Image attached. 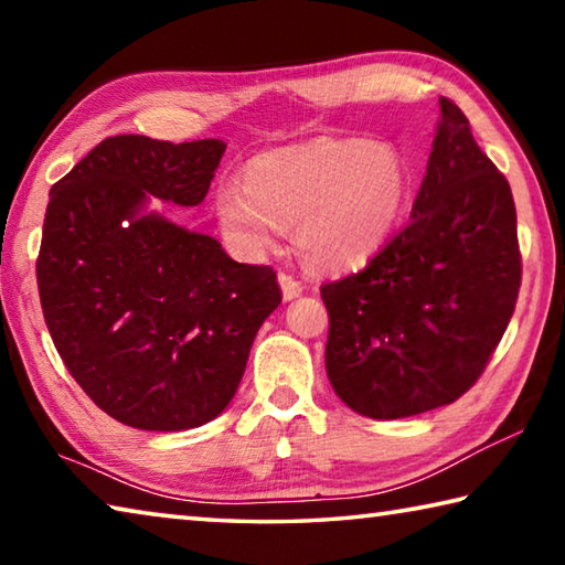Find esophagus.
<instances>
[{"instance_id":"1","label":"esophagus","mask_w":565,"mask_h":565,"mask_svg":"<svg viewBox=\"0 0 565 565\" xmlns=\"http://www.w3.org/2000/svg\"><path fill=\"white\" fill-rule=\"evenodd\" d=\"M279 286H281V296H284V301H291V299H296V296H299L301 291H303V286H301V281H296L291 274H279Z\"/></svg>"}]
</instances>
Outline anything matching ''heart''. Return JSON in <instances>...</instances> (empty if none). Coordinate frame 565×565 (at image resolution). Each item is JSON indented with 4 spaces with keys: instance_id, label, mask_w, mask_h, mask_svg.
Returning a JSON list of instances; mask_svg holds the SVG:
<instances>
[{
    "instance_id": "obj_1",
    "label": "heart",
    "mask_w": 565,
    "mask_h": 565,
    "mask_svg": "<svg viewBox=\"0 0 565 565\" xmlns=\"http://www.w3.org/2000/svg\"><path fill=\"white\" fill-rule=\"evenodd\" d=\"M411 194L404 157L366 139H319L254 159L242 181L214 194L226 246L252 259L294 224V242L313 269H356L381 252Z\"/></svg>"
}]
</instances>
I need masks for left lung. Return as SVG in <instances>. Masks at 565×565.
Instances as JSON below:
<instances>
[{
	"mask_svg": "<svg viewBox=\"0 0 565 565\" xmlns=\"http://www.w3.org/2000/svg\"><path fill=\"white\" fill-rule=\"evenodd\" d=\"M431 157L408 224L359 274L321 286L327 374L369 418L454 404L499 347L521 286L511 186L466 114L438 99Z\"/></svg>",
	"mask_w": 565,
	"mask_h": 565,
	"instance_id": "1",
	"label": "left lung"
}]
</instances>
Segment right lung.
Wrapping results in <instances>:
<instances>
[{
    "instance_id": "1",
    "label": "right lung",
    "mask_w": 565,
    "mask_h": 565,
    "mask_svg": "<svg viewBox=\"0 0 565 565\" xmlns=\"http://www.w3.org/2000/svg\"><path fill=\"white\" fill-rule=\"evenodd\" d=\"M222 139L119 134L56 181L36 284L64 366L94 404L141 431H186L234 398L256 331L281 303L269 266L151 206L204 202Z\"/></svg>"
}]
</instances>
